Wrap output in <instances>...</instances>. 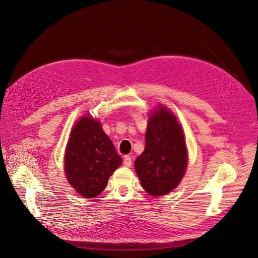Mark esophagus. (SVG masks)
<instances>
[{
	"label": "esophagus",
	"mask_w": 258,
	"mask_h": 258,
	"mask_svg": "<svg viewBox=\"0 0 258 258\" xmlns=\"http://www.w3.org/2000/svg\"><path fill=\"white\" fill-rule=\"evenodd\" d=\"M123 164H124V166H125V167H131L132 166V157L128 156V155L124 156Z\"/></svg>",
	"instance_id": "obj_1"
}]
</instances>
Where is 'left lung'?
Here are the masks:
<instances>
[{"label": "left lung", "instance_id": "1", "mask_svg": "<svg viewBox=\"0 0 258 258\" xmlns=\"http://www.w3.org/2000/svg\"><path fill=\"white\" fill-rule=\"evenodd\" d=\"M187 167V149L182 127L174 114L160 106L150 117L145 151L135 169L146 191L164 196L176 188Z\"/></svg>", "mask_w": 258, "mask_h": 258}]
</instances>
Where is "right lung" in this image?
Returning <instances> with one entry per match:
<instances>
[{"label":"right lung","mask_w":258,"mask_h":258,"mask_svg":"<svg viewBox=\"0 0 258 258\" xmlns=\"http://www.w3.org/2000/svg\"><path fill=\"white\" fill-rule=\"evenodd\" d=\"M121 164L98 120L85 116L76 122L66 149L64 170L78 194L88 199L99 196Z\"/></svg>","instance_id":"obj_1"}]
</instances>
